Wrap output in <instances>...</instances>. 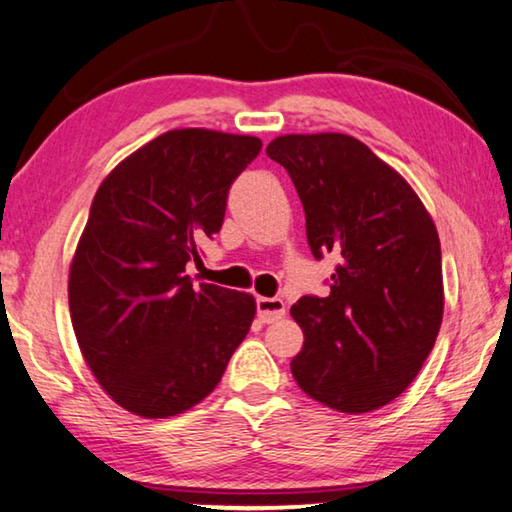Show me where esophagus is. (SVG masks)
<instances>
[{
	"mask_svg": "<svg viewBox=\"0 0 512 512\" xmlns=\"http://www.w3.org/2000/svg\"><path fill=\"white\" fill-rule=\"evenodd\" d=\"M256 311H258V320L263 324H270L281 320L283 315H286V304H283V299H276V297H258L256 299Z\"/></svg>",
	"mask_w": 512,
	"mask_h": 512,
	"instance_id": "1",
	"label": "esophagus"
}]
</instances>
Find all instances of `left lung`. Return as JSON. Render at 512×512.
Returning <instances> with one entry per match:
<instances>
[{"label": "left lung", "mask_w": 512, "mask_h": 512, "mask_svg": "<svg viewBox=\"0 0 512 512\" xmlns=\"http://www.w3.org/2000/svg\"><path fill=\"white\" fill-rule=\"evenodd\" d=\"M265 152L295 183L313 256L338 258L329 295L290 308L304 331L292 376L324 406L372 413L413 383L438 338V229L410 183L354 136L288 133Z\"/></svg>", "instance_id": "8db88e82"}]
</instances>
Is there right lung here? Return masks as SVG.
Instances as JSON below:
<instances>
[{
    "instance_id": "right-lung-1",
    "label": "right lung",
    "mask_w": 512,
    "mask_h": 512,
    "mask_svg": "<svg viewBox=\"0 0 512 512\" xmlns=\"http://www.w3.org/2000/svg\"><path fill=\"white\" fill-rule=\"evenodd\" d=\"M254 136L174 129L102 181L70 263L67 299L81 356L117 406L145 420L186 413L220 383L256 315L249 292L199 283L201 240L222 229Z\"/></svg>"
}]
</instances>
